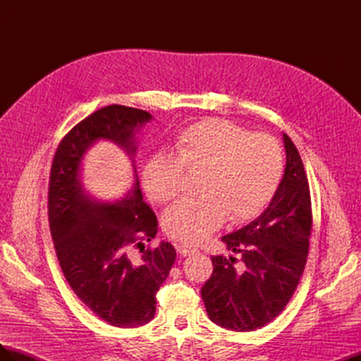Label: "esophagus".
Instances as JSON below:
<instances>
[{"label":"esophagus","instance_id":"34e87169","mask_svg":"<svg viewBox=\"0 0 361 361\" xmlns=\"http://www.w3.org/2000/svg\"><path fill=\"white\" fill-rule=\"evenodd\" d=\"M176 248H178V251H179V255H182V256H191V255H195V253H197V251H199L194 245L185 244V243L178 244Z\"/></svg>","mask_w":361,"mask_h":361}]
</instances>
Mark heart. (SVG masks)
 Returning a JSON list of instances; mask_svg holds the SVG:
<instances>
[{"instance_id":"obj_1","label":"heart","mask_w":361,"mask_h":361,"mask_svg":"<svg viewBox=\"0 0 361 361\" xmlns=\"http://www.w3.org/2000/svg\"><path fill=\"white\" fill-rule=\"evenodd\" d=\"M174 155L157 154L143 170L149 197L171 202L183 190L185 171H202L197 197L173 204L162 216L166 232L178 241L200 243L226 216L243 223L256 216L277 191L285 171L279 140L253 134L228 120L209 118L191 125L174 140Z\"/></svg>"}]
</instances>
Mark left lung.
I'll use <instances>...</instances> for the list:
<instances>
[{"instance_id":"8db88e82","label":"left lung","mask_w":361,"mask_h":361,"mask_svg":"<svg viewBox=\"0 0 361 361\" xmlns=\"http://www.w3.org/2000/svg\"><path fill=\"white\" fill-rule=\"evenodd\" d=\"M286 170L267 211L221 241L239 256H212L202 288L209 319L232 331L262 329L286 307L307 262L312 200L307 174L292 140L283 134ZM239 263V266H235Z\"/></svg>"}]
</instances>
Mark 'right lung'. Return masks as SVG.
<instances>
[{
	"instance_id": "add662e5",
	"label": "right lung",
	"mask_w": 361,
	"mask_h": 361,
	"mask_svg": "<svg viewBox=\"0 0 361 361\" xmlns=\"http://www.w3.org/2000/svg\"><path fill=\"white\" fill-rule=\"evenodd\" d=\"M150 118L138 108H101L61 138L49 173L48 220L63 276L85 307L118 329L154 319L155 295L176 250L170 243L146 248L157 236L158 220L143 202L138 180L123 200L99 203L84 194L78 171L85 150L99 138L134 155V129ZM133 249L142 255L134 257Z\"/></svg>"
}]
</instances>
